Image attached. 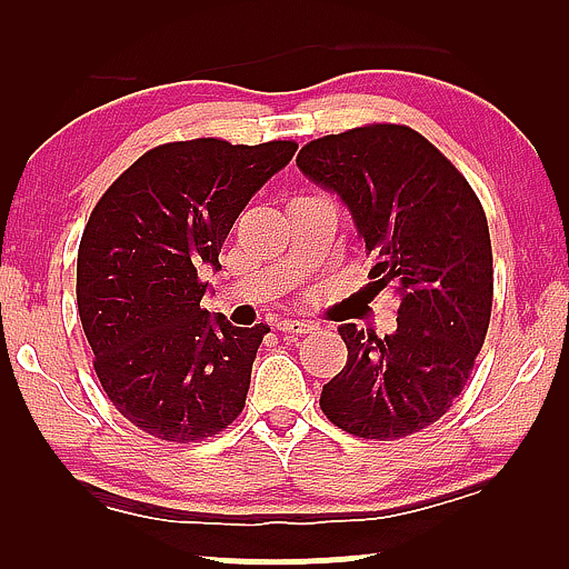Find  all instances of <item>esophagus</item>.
Segmentation results:
<instances>
[{
    "label": "esophagus",
    "instance_id": "1",
    "mask_svg": "<svg viewBox=\"0 0 569 569\" xmlns=\"http://www.w3.org/2000/svg\"><path fill=\"white\" fill-rule=\"evenodd\" d=\"M278 330L291 332V335H307L315 330V325L307 322V319H283V322H278Z\"/></svg>",
    "mask_w": 569,
    "mask_h": 569
}]
</instances>
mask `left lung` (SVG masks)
Listing matches in <instances>:
<instances>
[{"mask_svg":"<svg viewBox=\"0 0 569 569\" xmlns=\"http://www.w3.org/2000/svg\"><path fill=\"white\" fill-rule=\"evenodd\" d=\"M299 170L335 193L376 254V291L399 299L383 338L340 325L348 363L325 383L322 412L358 438L428 428L461 395L492 311L487 216L463 174L407 126L376 123L309 141Z\"/></svg>","mask_w":569,"mask_h":569,"instance_id":"obj_1","label":"left lung"}]
</instances>
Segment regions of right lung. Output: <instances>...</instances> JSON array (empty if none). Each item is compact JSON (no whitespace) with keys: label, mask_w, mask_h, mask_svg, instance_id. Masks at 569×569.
<instances>
[{"label":"right lung","mask_w":569,"mask_h":569,"mask_svg":"<svg viewBox=\"0 0 569 569\" xmlns=\"http://www.w3.org/2000/svg\"><path fill=\"white\" fill-rule=\"evenodd\" d=\"M293 141L164 143L100 198L77 254V307L116 410L162 441L211 438L242 412L268 325L201 307L231 223Z\"/></svg>","instance_id":"obj_1"}]
</instances>
